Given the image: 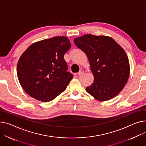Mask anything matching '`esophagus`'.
<instances>
[{
  "label": "esophagus",
  "mask_w": 146,
  "mask_h": 146,
  "mask_svg": "<svg viewBox=\"0 0 146 146\" xmlns=\"http://www.w3.org/2000/svg\"><path fill=\"white\" fill-rule=\"evenodd\" d=\"M83 73H84V70L82 69V70H80L79 72L78 75H79V76H80V75H82Z\"/></svg>",
  "instance_id": "obj_1"
}]
</instances>
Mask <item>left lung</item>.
Here are the masks:
<instances>
[{
	"instance_id": "1",
	"label": "left lung",
	"mask_w": 146,
	"mask_h": 146,
	"mask_svg": "<svg viewBox=\"0 0 146 146\" xmlns=\"http://www.w3.org/2000/svg\"><path fill=\"white\" fill-rule=\"evenodd\" d=\"M74 44L86 54L94 76L86 92L100 102L117 96L127 83L130 68L123 48L108 36L86 34L74 38Z\"/></svg>"
}]
</instances>
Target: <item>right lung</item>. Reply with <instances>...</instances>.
Returning a JSON list of instances; mask_svg holds the SVG:
<instances>
[{"mask_svg":"<svg viewBox=\"0 0 146 146\" xmlns=\"http://www.w3.org/2000/svg\"><path fill=\"white\" fill-rule=\"evenodd\" d=\"M71 43L67 37L56 36L32 44L18 61L17 74L27 94L50 102L64 92L73 75L67 72L64 54Z\"/></svg>","mask_w":146,"mask_h":146,"instance_id":"1","label":"right lung"}]
</instances>
